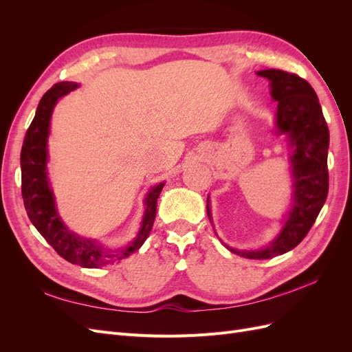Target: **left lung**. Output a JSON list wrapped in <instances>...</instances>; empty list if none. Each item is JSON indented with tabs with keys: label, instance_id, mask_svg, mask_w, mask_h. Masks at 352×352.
Here are the masks:
<instances>
[{
	"label": "left lung",
	"instance_id": "1",
	"mask_svg": "<svg viewBox=\"0 0 352 352\" xmlns=\"http://www.w3.org/2000/svg\"><path fill=\"white\" fill-rule=\"evenodd\" d=\"M258 74L272 82V97L278 101L276 124L280 133L289 136L294 146V206L280 235L270 247L261 251L228 248L245 258L265 260L295 248L310 232L324 204L329 192V129L317 95L305 79L276 69ZM207 214L210 217L208 204Z\"/></svg>",
	"mask_w": 352,
	"mask_h": 352
}]
</instances>
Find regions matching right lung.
Returning a JSON list of instances; mask_svg holds the SVG:
<instances>
[{
    "label": "right lung",
    "mask_w": 352,
    "mask_h": 352,
    "mask_svg": "<svg viewBox=\"0 0 352 352\" xmlns=\"http://www.w3.org/2000/svg\"><path fill=\"white\" fill-rule=\"evenodd\" d=\"M78 83L58 82L51 89H48L41 98L36 109V114L32 120L29 129L25 135V141L20 154V164H22V195L28 217L34 223L36 230L51 245L56 252L72 264L82 265V267H102L117 260L126 257L140 250L148 238L155 220L157 198L162 192L164 184L154 186L146 195L145 204L146 211L142 221V228L138 233V238L132 242L131 247L120 251H107L101 245L92 241L82 239L74 233L69 232L67 228L60 220L54 197L48 185L45 163H47V138L51 113L57 100L70 91L76 89Z\"/></svg>",
    "instance_id": "obj_1"
}]
</instances>
